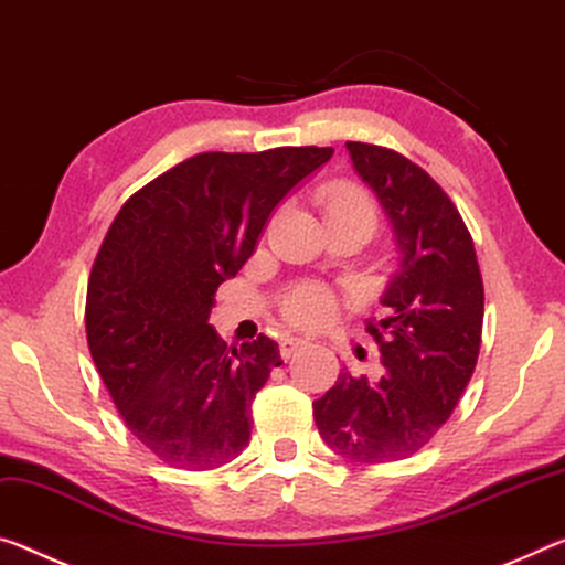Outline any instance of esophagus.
I'll return each mask as SVG.
<instances>
[{
    "label": "esophagus",
    "mask_w": 565,
    "mask_h": 565,
    "mask_svg": "<svg viewBox=\"0 0 565 565\" xmlns=\"http://www.w3.org/2000/svg\"><path fill=\"white\" fill-rule=\"evenodd\" d=\"M303 344H307V342H303L301 337H284L281 344H279V352H281L284 360H289V356L297 352L299 347H303Z\"/></svg>",
    "instance_id": "obj_1"
}]
</instances>
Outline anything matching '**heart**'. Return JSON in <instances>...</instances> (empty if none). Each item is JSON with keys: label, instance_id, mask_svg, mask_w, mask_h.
Wrapping results in <instances>:
<instances>
[{"label": "heart", "instance_id": "1", "mask_svg": "<svg viewBox=\"0 0 565 565\" xmlns=\"http://www.w3.org/2000/svg\"><path fill=\"white\" fill-rule=\"evenodd\" d=\"M319 203L327 221L360 218L366 223H377V203L370 191L352 181H331L319 191ZM337 297L331 289L315 281H303L291 286L281 297V315L294 327L315 329L324 327L334 317Z\"/></svg>", "mask_w": 565, "mask_h": 565}]
</instances>
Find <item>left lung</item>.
<instances>
[{
  "label": "left lung",
  "mask_w": 565,
  "mask_h": 565,
  "mask_svg": "<svg viewBox=\"0 0 565 565\" xmlns=\"http://www.w3.org/2000/svg\"><path fill=\"white\" fill-rule=\"evenodd\" d=\"M395 231L399 271L366 321L382 354L377 380L339 372L315 402L321 440L360 465L405 460L440 433L476 372L486 291L460 211L423 168L395 150L347 142Z\"/></svg>",
  "instance_id": "left-lung-1"
}]
</instances>
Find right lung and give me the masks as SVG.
<instances>
[{
  "mask_svg": "<svg viewBox=\"0 0 565 565\" xmlns=\"http://www.w3.org/2000/svg\"><path fill=\"white\" fill-rule=\"evenodd\" d=\"M331 153H199L132 193L107 228L87 281L89 354L125 427L170 468L216 470L248 445L250 402L284 362L266 334L223 342L213 297Z\"/></svg>",
  "mask_w": 565,
  "mask_h": 565,
  "instance_id": "obj_1",
  "label": "right lung"
}]
</instances>
